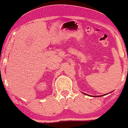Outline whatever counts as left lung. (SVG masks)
I'll return each mask as SVG.
<instances>
[{
	"label": "left lung",
	"instance_id": "1",
	"mask_svg": "<svg viewBox=\"0 0 128 128\" xmlns=\"http://www.w3.org/2000/svg\"><path fill=\"white\" fill-rule=\"evenodd\" d=\"M83 94H84V93H83ZM84 95H87V94H84ZM105 95H106V94H105ZM88 95V96H90V95ZM94 97H96V96H97V97H98V96H102V95H100V96H94Z\"/></svg>",
	"mask_w": 128,
	"mask_h": 128
}]
</instances>
